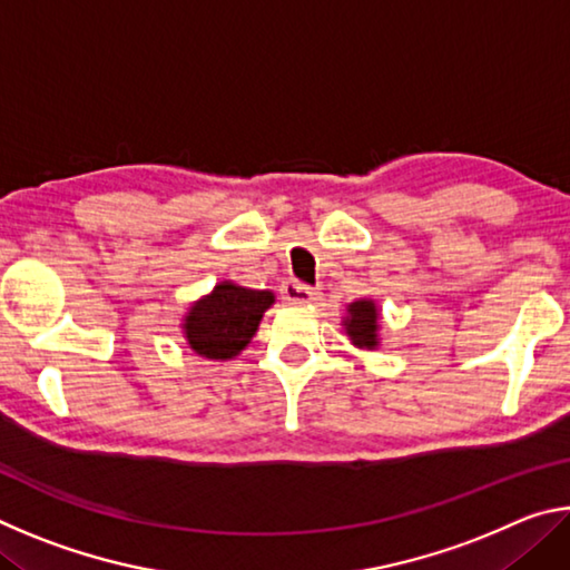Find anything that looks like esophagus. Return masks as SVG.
<instances>
[{
    "label": "esophagus",
    "mask_w": 570,
    "mask_h": 570,
    "mask_svg": "<svg viewBox=\"0 0 570 570\" xmlns=\"http://www.w3.org/2000/svg\"><path fill=\"white\" fill-rule=\"evenodd\" d=\"M282 296L286 298V302H294V304H312L322 294L316 292L314 286H306V284H298V282H286L282 286Z\"/></svg>",
    "instance_id": "obj_1"
}]
</instances>
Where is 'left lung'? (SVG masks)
Wrapping results in <instances>:
<instances>
[{
  "label": "left lung",
  "instance_id": "left-lung-1",
  "mask_svg": "<svg viewBox=\"0 0 570 570\" xmlns=\"http://www.w3.org/2000/svg\"><path fill=\"white\" fill-rule=\"evenodd\" d=\"M377 316L380 314L374 302H354L350 306V316L344 320V326L356 346H364V350L377 346Z\"/></svg>",
  "mask_w": 570,
  "mask_h": 570
}]
</instances>
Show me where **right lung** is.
<instances>
[{
  "instance_id": "add662e5",
  "label": "right lung",
  "mask_w": 570,
  "mask_h": 570,
  "mask_svg": "<svg viewBox=\"0 0 570 570\" xmlns=\"http://www.w3.org/2000/svg\"><path fill=\"white\" fill-rule=\"evenodd\" d=\"M272 304V292H256L228 282L218 284L214 294L190 306L186 316L188 344L208 360H230L250 342Z\"/></svg>"
}]
</instances>
